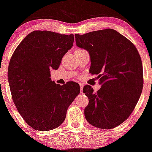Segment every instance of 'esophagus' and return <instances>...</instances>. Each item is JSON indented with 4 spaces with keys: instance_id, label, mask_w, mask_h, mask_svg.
<instances>
[{
    "instance_id": "34e87169",
    "label": "esophagus",
    "mask_w": 152,
    "mask_h": 152,
    "mask_svg": "<svg viewBox=\"0 0 152 152\" xmlns=\"http://www.w3.org/2000/svg\"><path fill=\"white\" fill-rule=\"evenodd\" d=\"M79 86H80V91H81V93H82V91H83V83H79Z\"/></svg>"
}]
</instances>
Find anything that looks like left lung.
<instances>
[{"mask_svg":"<svg viewBox=\"0 0 152 152\" xmlns=\"http://www.w3.org/2000/svg\"><path fill=\"white\" fill-rule=\"evenodd\" d=\"M79 48L89 53L92 75H98L102 88L96 93L88 85L83 92L88 98L84 114L94 126L111 129L129 117L143 88L140 55L128 38L111 28L76 34Z\"/></svg>","mask_w":152,"mask_h":152,"instance_id":"8db88e82","label":"left lung"}]
</instances>
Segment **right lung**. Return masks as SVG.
I'll return each instance as SVG.
<instances>
[{
  "label": "right lung",
  "mask_w": 152,
  "mask_h": 152,
  "mask_svg": "<svg viewBox=\"0 0 152 152\" xmlns=\"http://www.w3.org/2000/svg\"><path fill=\"white\" fill-rule=\"evenodd\" d=\"M74 39L73 34L34 31L12 55L8 74L12 99L24 121L35 130L46 132L60 126L80 93L78 83L60 86L50 78V69H58Z\"/></svg>",
  "instance_id": "obj_1"
}]
</instances>
